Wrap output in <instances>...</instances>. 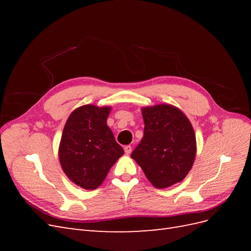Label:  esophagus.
Listing matches in <instances>:
<instances>
[{
    "label": "esophagus",
    "instance_id": "34e87169",
    "mask_svg": "<svg viewBox=\"0 0 251 251\" xmlns=\"http://www.w3.org/2000/svg\"><path fill=\"white\" fill-rule=\"evenodd\" d=\"M124 149H125V151H126V155L131 154V151H132V147L131 146H126Z\"/></svg>",
    "mask_w": 251,
    "mask_h": 251
}]
</instances>
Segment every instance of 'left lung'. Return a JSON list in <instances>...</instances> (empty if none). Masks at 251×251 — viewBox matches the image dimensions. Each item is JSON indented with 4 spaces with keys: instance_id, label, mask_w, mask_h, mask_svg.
<instances>
[{
    "instance_id": "obj_1",
    "label": "left lung",
    "mask_w": 251,
    "mask_h": 251,
    "mask_svg": "<svg viewBox=\"0 0 251 251\" xmlns=\"http://www.w3.org/2000/svg\"><path fill=\"white\" fill-rule=\"evenodd\" d=\"M144 135L131 157L156 188L183 180L196 157V135L184 113L171 104L142 108Z\"/></svg>"
}]
</instances>
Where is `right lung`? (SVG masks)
Returning <instances> with one entry per match:
<instances>
[{
  "label": "right lung",
  "instance_id": "obj_1",
  "mask_svg": "<svg viewBox=\"0 0 251 251\" xmlns=\"http://www.w3.org/2000/svg\"><path fill=\"white\" fill-rule=\"evenodd\" d=\"M111 107L86 104L68 117L58 157L64 173L73 183L92 191L100 186L118 158L125 154L107 119Z\"/></svg>",
  "mask_w": 251,
  "mask_h": 251
}]
</instances>
